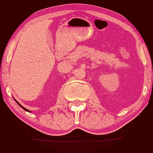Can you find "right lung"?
I'll use <instances>...</instances> for the list:
<instances>
[{
  "mask_svg": "<svg viewBox=\"0 0 153 153\" xmlns=\"http://www.w3.org/2000/svg\"><path fill=\"white\" fill-rule=\"evenodd\" d=\"M16 102H17V103H18V105H19V106H21V107H22V108H23V109H24V110H25V111H29V110H28V109H25V107H23V106H22V105H20V104H19V102H17V101H16Z\"/></svg>",
  "mask_w": 153,
  "mask_h": 153,
  "instance_id": "add662e5",
  "label": "right lung"
}]
</instances>
